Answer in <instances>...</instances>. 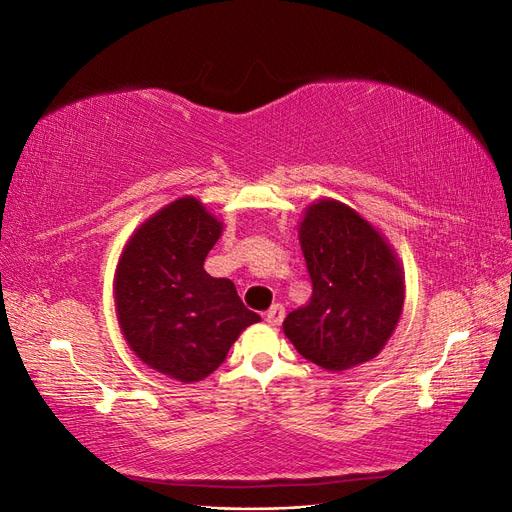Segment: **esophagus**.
Returning a JSON list of instances; mask_svg holds the SVG:
<instances>
[{"label":"esophagus","mask_w":512,"mask_h":512,"mask_svg":"<svg viewBox=\"0 0 512 512\" xmlns=\"http://www.w3.org/2000/svg\"><path fill=\"white\" fill-rule=\"evenodd\" d=\"M265 320L269 322V324H273V327H277V324H280L282 320H284V307L280 305V303H275L269 312L265 314Z\"/></svg>","instance_id":"1"}]
</instances>
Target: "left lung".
Instances as JSON below:
<instances>
[{"label":"left lung","instance_id":"left-lung-1","mask_svg":"<svg viewBox=\"0 0 512 512\" xmlns=\"http://www.w3.org/2000/svg\"><path fill=\"white\" fill-rule=\"evenodd\" d=\"M299 239L312 299L286 316V337L303 359L329 371L374 359L404 309V277L389 243L337 200L307 209Z\"/></svg>","mask_w":512,"mask_h":512}]
</instances>
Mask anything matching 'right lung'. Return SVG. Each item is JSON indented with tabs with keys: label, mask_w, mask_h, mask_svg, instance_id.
<instances>
[{
	"label": "right lung",
	"mask_w": 512,
	"mask_h": 512,
	"mask_svg": "<svg viewBox=\"0 0 512 512\" xmlns=\"http://www.w3.org/2000/svg\"><path fill=\"white\" fill-rule=\"evenodd\" d=\"M222 224L188 196L166 205L138 228L115 277L119 327L151 369L198 382L218 369L239 333L258 322L226 277L203 265Z\"/></svg>",
	"instance_id": "right-lung-1"
}]
</instances>
